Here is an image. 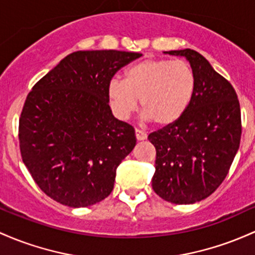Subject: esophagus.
<instances>
[{
  "mask_svg": "<svg viewBox=\"0 0 255 255\" xmlns=\"http://www.w3.org/2000/svg\"><path fill=\"white\" fill-rule=\"evenodd\" d=\"M135 138H136V140H145V139L147 138V135H146V133L145 132H142V130H140V129H135Z\"/></svg>",
  "mask_w": 255,
  "mask_h": 255,
  "instance_id": "34e87169",
  "label": "esophagus"
}]
</instances>
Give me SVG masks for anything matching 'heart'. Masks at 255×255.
Returning a JSON list of instances; mask_svg holds the SVG:
<instances>
[{
    "instance_id": "heart-1",
    "label": "heart",
    "mask_w": 255,
    "mask_h": 255,
    "mask_svg": "<svg viewBox=\"0 0 255 255\" xmlns=\"http://www.w3.org/2000/svg\"><path fill=\"white\" fill-rule=\"evenodd\" d=\"M195 91L196 75L189 63L145 59L126 70L123 81H110L108 98L119 119H128L138 108L140 99L144 119L167 127L186 113Z\"/></svg>"
}]
</instances>
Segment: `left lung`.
Returning <instances> with one entry per match:
<instances>
[{
    "label": "left lung",
    "mask_w": 255,
    "mask_h": 255,
    "mask_svg": "<svg viewBox=\"0 0 255 255\" xmlns=\"http://www.w3.org/2000/svg\"><path fill=\"white\" fill-rule=\"evenodd\" d=\"M164 53L189 61L196 91L180 120L147 136L156 149L152 189L170 203L192 205L228 175L241 140V110L234 87L203 55L189 48Z\"/></svg>",
    "instance_id": "left-lung-1"
}]
</instances>
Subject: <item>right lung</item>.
Listing matches in <instances>:
<instances>
[{
	"mask_svg": "<svg viewBox=\"0 0 255 255\" xmlns=\"http://www.w3.org/2000/svg\"><path fill=\"white\" fill-rule=\"evenodd\" d=\"M122 50H78L32 87L19 120L24 164L40 189L72 208L100 202L116 169L136 144L135 133L109 106L108 86L140 58Z\"/></svg>",
	"mask_w": 255,
	"mask_h": 255,
	"instance_id": "obj_1",
	"label": "right lung"
}]
</instances>
